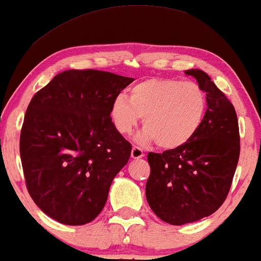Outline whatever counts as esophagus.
Wrapping results in <instances>:
<instances>
[{
    "label": "esophagus",
    "mask_w": 261,
    "mask_h": 261,
    "mask_svg": "<svg viewBox=\"0 0 261 261\" xmlns=\"http://www.w3.org/2000/svg\"><path fill=\"white\" fill-rule=\"evenodd\" d=\"M130 155H132V158H133V159H140V158H143V156H144V151H143L142 148L134 145L133 149H132Z\"/></svg>",
    "instance_id": "1"
}]
</instances>
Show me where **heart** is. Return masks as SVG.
I'll return each mask as SVG.
<instances>
[{
  "mask_svg": "<svg viewBox=\"0 0 261 261\" xmlns=\"http://www.w3.org/2000/svg\"><path fill=\"white\" fill-rule=\"evenodd\" d=\"M206 107V95L197 83L151 78L132 87L128 99L116 97L110 116L123 136L130 134L143 117L140 143L156 142L162 149H176L197 134Z\"/></svg>",
  "mask_w": 261,
  "mask_h": 261,
  "instance_id": "1",
  "label": "heart"
}]
</instances>
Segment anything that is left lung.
<instances>
[{"mask_svg": "<svg viewBox=\"0 0 261 261\" xmlns=\"http://www.w3.org/2000/svg\"><path fill=\"white\" fill-rule=\"evenodd\" d=\"M206 94L207 109L194 137L162 154L149 152L146 200L171 225L210 216L227 198L240 159V128L232 102L206 73L188 69Z\"/></svg>", "mask_w": 261, "mask_h": 261, "instance_id": "8db88e82", "label": "left lung"}]
</instances>
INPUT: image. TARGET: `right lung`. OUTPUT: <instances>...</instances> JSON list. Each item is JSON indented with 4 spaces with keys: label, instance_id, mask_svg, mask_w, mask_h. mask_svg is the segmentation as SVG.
I'll list each match as a JSON object with an SVG mask.
<instances>
[{
    "label": "right lung",
    "instance_id": "right-lung-1",
    "mask_svg": "<svg viewBox=\"0 0 261 261\" xmlns=\"http://www.w3.org/2000/svg\"><path fill=\"white\" fill-rule=\"evenodd\" d=\"M133 78L96 69L60 73L33 96L19 151L30 197L47 216L69 226L93 221L132 145L110 110Z\"/></svg>",
    "mask_w": 261,
    "mask_h": 261
}]
</instances>
